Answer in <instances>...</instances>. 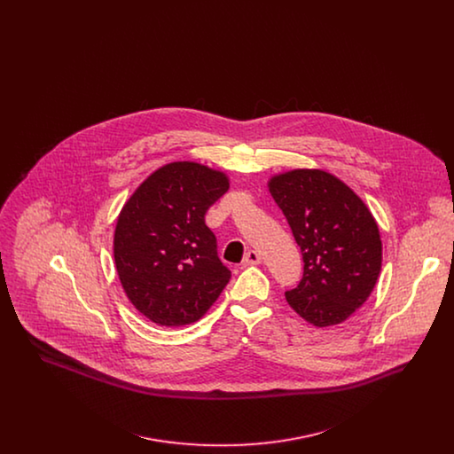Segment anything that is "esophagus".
<instances>
[{
  "mask_svg": "<svg viewBox=\"0 0 454 454\" xmlns=\"http://www.w3.org/2000/svg\"><path fill=\"white\" fill-rule=\"evenodd\" d=\"M260 262H262V259H260L259 254H257L255 250H250V252H247V254H245L241 265H243V267H248V265H259Z\"/></svg>",
  "mask_w": 454,
  "mask_h": 454,
  "instance_id": "34e87169",
  "label": "esophagus"
}]
</instances>
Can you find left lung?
<instances>
[{
  "instance_id": "8db88e82",
  "label": "left lung",
  "mask_w": 454,
  "mask_h": 454,
  "mask_svg": "<svg viewBox=\"0 0 454 454\" xmlns=\"http://www.w3.org/2000/svg\"><path fill=\"white\" fill-rule=\"evenodd\" d=\"M269 191L301 248L302 279L289 306L315 326L342 324L372 293L383 259L380 230L361 197L332 173L274 175Z\"/></svg>"
}]
</instances>
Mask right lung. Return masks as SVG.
<instances>
[{
  "instance_id": "right-lung-1",
  "label": "right lung",
  "mask_w": 454,
  "mask_h": 454,
  "mask_svg": "<svg viewBox=\"0 0 454 454\" xmlns=\"http://www.w3.org/2000/svg\"><path fill=\"white\" fill-rule=\"evenodd\" d=\"M230 189L226 173L194 161L153 172L117 217L114 260L134 308L153 324L197 322L216 301L231 272L217 257L206 213Z\"/></svg>"
}]
</instances>
